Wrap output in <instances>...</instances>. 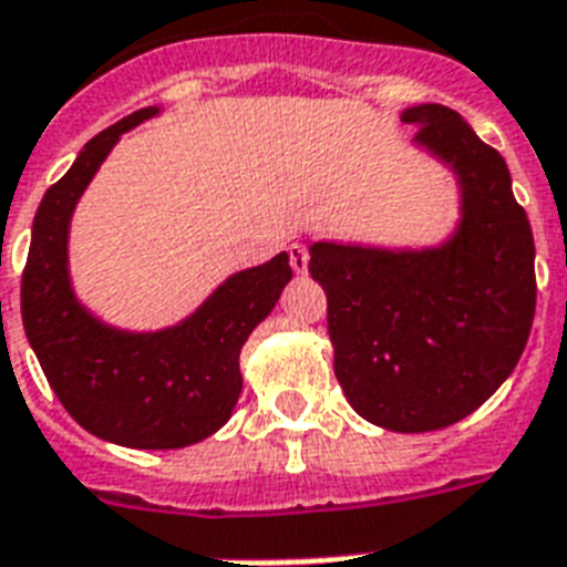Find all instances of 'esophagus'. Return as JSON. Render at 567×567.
I'll list each match as a JSON object with an SVG mask.
<instances>
[{"instance_id": "esophagus-1", "label": "esophagus", "mask_w": 567, "mask_h": 567, "mask_svg": "<svg viewBox=\"0 0 567 567\" xmlns=\"http://www.w3.org/2000/svg\"><path fill=\"white\" fill-rule=\"evenodd\" d=\"M287 255H289V266H292L298 275H305L307 262H310V251H307L305 243H292V246L287 248Z\"/></svg>"}]
</instances>
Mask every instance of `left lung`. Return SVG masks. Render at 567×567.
<instances>
[{"instance_id": "1", "label": "left lung", "mask_w": 567, "mask_h": 567, "mask_svg": "<svg viewBox=\"0 0 567 567\" xmlns=\"http://www.w3.org/2000/svg\"><path fill=\"white\" fill-rule=\"evenodd\" d=\"M415 143L451 163L463 221L424 251L312 243L328 296L333 371L362 419L427 433L471 415L518 365L536 316V246L497 148L445 104L401 116Z\"/></svg>"}]
</instances>
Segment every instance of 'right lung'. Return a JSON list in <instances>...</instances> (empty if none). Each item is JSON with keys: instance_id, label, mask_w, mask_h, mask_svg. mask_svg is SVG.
I'll return each mask as SVG.
<instances>
[{"instance_id": "add662e5", "label": "right lung", "mask_w": 567, "mask_h": 567, "mask_svg": "<svg viewBox=\"0 0 567 567\" xmlns=\"http://www.w3.org/2000/svg\"><path fill=\"white\" fill-rule=\"evenodd\" d=\"M157 107H143L90 140L70 172L40 202L22 269V324L49 386L93 436L113 445L169 451L202 442L234 412L248 333L278 305L292 278L287 251L237 271L187 321L157 333H125L75 301L66 237L75 202L122 131Z\"/></svg>"}]
</instances>
